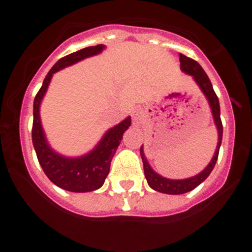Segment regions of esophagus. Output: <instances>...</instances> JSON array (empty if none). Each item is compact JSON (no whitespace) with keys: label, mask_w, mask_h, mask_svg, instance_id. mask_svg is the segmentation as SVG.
<instances>
[{"label":"esophagus","mask_w":252,"mask_h":252,"mask_svg":"<svg viewBox=\"0 0 252 252\" xmlns=\"http://www.w3.org/2000/svg\"><path fill=\"white\" fill-rule=\"evenodd\" d=\"M142 118H144V114H142L141 111H134L133 113V124L134 126H140Z\"/></svg>","instance_id":"1"}]
</instances>
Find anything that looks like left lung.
Wrapping results in <instances>:
<instances>
[{
    "label": "left lung",
    "mask_w": 252,
    "mask_h": 252,
    "mask_svg": "<svg viewBox=\"0 0 252 252\" xmlns=\"http://www.w3.org/2000/svg\"><path fill=\"white\" fill-rule=\"evenodd\" d=\"M179 61H180V68H182L183 72H185L187 74L192 75L195 79V81L197 83V85L200 86V89L202 90V93L205 94V96L207 97L208 103L211 106V110H212L213 118H215L216 126H217L218 130V144L217 149H216L215 156H213L212 161L210 162L207 167L201 172L200 174L195 175V177L189 178V179H183V180H172L167 179V178L161 177L159 174L155 173L151 169L150 164L147 163V159L145 158L144 150L142 146L140 147V155L142 158V164H144V173L146 177L147 183H149L150 187L154 190L159 192H164V194H171V195H179V194H185L188 191H191L192 189L197 187V185L201 184L206 178L210 175L212 169L215 168V164L217 162L218 154H220V147L222 144V136H223V126L222 121H220V101H218L217 95H216L215 90L212 88V84H211L210 79H208L207 74L205 73V70L202 69L201 65L196 62L192 58L187 57L183 53H179Z\"/></svg>",
    "instance_id": "8db88e82"
}]
</instances>
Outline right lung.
I'll return each instance as SVG.
<instances>
[{
	"label": "right lung",
	"mask_w": 252,
	"mask_h": 252,
	"mask_svg": "<svg viewBox=\"0 0 252 252\" xmlns=\"http://www.w3.org/2000/svg\"><path fill=\"white\" fill-rule=\"evenodd\" d=\"M103 45L85 47L61 58L48 72L42 86L37 91L34 100V121H32V138L40 166L44 169L48 179L62 189L73 192H88L98 189L105 183L110 173L112 157L121 144L123 134L130 126L131 119L128 117L122 123L110 129L100 144L90 152L79 158H67L56 154L48 146L40 122V102L44 97L53 73L67 65L77 63L90 56L97 55L103 50Z\"/></svg>",
	"instance_id": "obj_1"
}]
</instances>
